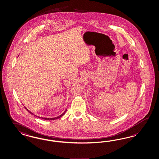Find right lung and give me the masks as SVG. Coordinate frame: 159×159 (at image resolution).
Returning a JSON list of instances; mask_svg holds the SVG:
<instances>
[{"instance_id": "add662e5", "label": "right lung", "mask_w": 159, "mask_h": 159, "mask_svg": "<svg viewBox=\"0 0 159 159\" xmlns=\"http://www.w3.org/2000/svg\"><path fill=\"white\" fill-rule=\"evenodd\" d=\"M25 109H27V110L29 112V113H30L31 114H33L32 113H31L30 110H28L26 107H25ZM66 111H67V110H65V111L62 114H61L60 116H58V117H55V118H43V117H41V118H42V119H44V120H56V119H57V118H60V117H61V116H63L64 114L66 113ZM34 116H35V115H34ZM36 116V117H38L37 116Z\"/></svg>"}]
</instances>
